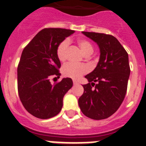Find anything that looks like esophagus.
<instances>
[{"mask_svg": "<svg viewBox=\"0 0 146 146\" xmlns=\"http://www.w3.org/2000/svg\"><path fill=\"white\" fill-rule=\"evenodd\" d=\"M73 83H74V85H78V84H79V82H77V81H76V80H73Z\"/></svg>", "mask_w": 146, "mask_h": 146, "instance_id": "34e87169", "label": "esophagus"}]
</instances>
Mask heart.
<instances>
[{
  "mask_svg": "<svg viewBox=\"0 0 146 146\" xmlns=\"http://www.w3.org/2000/svg\"><path fill=\"white\" fill-rule=\"evenodd\" d=\"M77 44L82 52L86 55H90L94 52V46L88 40L85 38H80ZM69 44V39H64L58 44L56 50L57 57L59 60L64 61L66 58V50ZM89 71L88 66L85 64H76L73 63H68L62 68V73L64 77H69L72 79L77 80L86 74Z\"/></svg>",
  "mask_w": 146,
  "mask_h": 146,
  "instance_id": "1",
  "label": "heart"
}]
</instances>
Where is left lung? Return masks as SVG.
<instances>
[{"label":"left lung","mask_w":146,"mask_h":146,"mask_svg":"<svg viewBox=\"0 0 146 146\" xmlns=\"http://www.w3.org/2000/svg\"><path fill=\"white\" fill-rule=\"evenodd\" d=\"M82 33L99 45L100 58L95 69L85 77L89 82L82 86L84 92L78 104L86 116L105 119L117 111L124 99L130 74L128 53L112 35Z\"/></svg>","instance_id":"left-lung-1"}]
</instances>
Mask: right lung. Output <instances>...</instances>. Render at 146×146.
Segmentation results:
<instances>
[{
    "instance_id": "obj_1",
    "label": "right lung",
    "mask_w": 146,
    "mask_h": 146,
    "mask_svg": "<svg viewBox=\"0 0 146 146\" xmlns=\"http://www.w3.org/2000/svg\"><path fill=\"white\" fill-rule=\"evenodd\" d=\"M74 31L44 28L23 49L17 66L20 101L29 113L41 119L52 118L63 107V98L73 86L69 77L52 85V76L60 77V62L56 54L59 44Z\"/></svg>"
}]
</instances>
